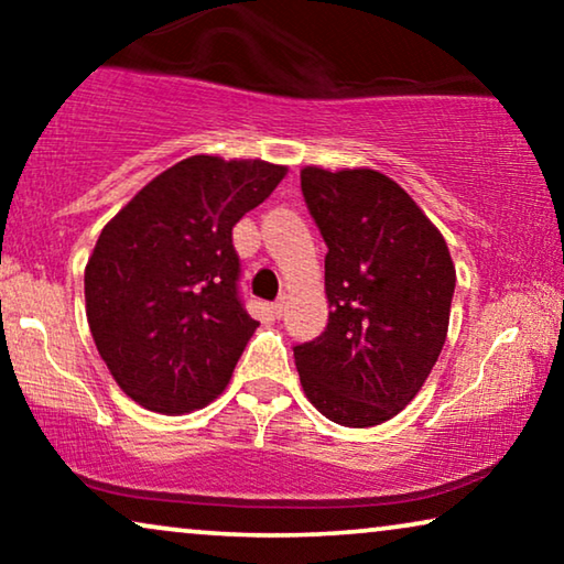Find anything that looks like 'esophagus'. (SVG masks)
Wrapping results in <instances>:
<instances>
[{
  "mask_svg": "<svg viewBox=\"0 0 564 564\" xmlns=\"http://www.w3.org/2000/svg\"><path fill=\"white\" fill-rule=\"evenodd\" d=\"M272 313L276 315V318H282V313H284V297H276L274 303H272Z\"/></svg>",
  "mask_w": 564,
  "mask_h": 564,
  "instance_id": "obj_1",
  "label": "esophagus"
}]
</instances>
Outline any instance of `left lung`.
<instances>
[{"instance_id": "1", "label": "left lung", "mask_w": 564, "mask_h": 564, "mask_svg": "<svg viewBox=\"0 0 564 564\" xmlns=\"http://www.w3.org/2000/svg\"><path fill=\"white\" fill-rule=\"evenodd\" d=\"M300 187L326 253L328 326L297 344L311 403L334 423L392 419L434 369L449 328L454 264L411 195L375 169L305 166Z\"/></svg>"}]
</instances>
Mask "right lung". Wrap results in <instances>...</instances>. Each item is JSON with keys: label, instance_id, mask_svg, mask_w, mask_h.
<instances>
[{"label": "right lung", "instance_id": "right-lung-1", "mask_svg": "<svg viewBox=\"0 0 564 564\" xmlns=\"http://www.w3.org/2000/svg\"><path fill=\"white\" fill-rule=\"evenodd\" d=\"M288 169L189 156L102 228L84 272L87 321L122 392L176 415L218 398L257 330L243 307L234 226Z\"/></svg>", "mask_w": 564, "mask_h": 564}]
</instances>
